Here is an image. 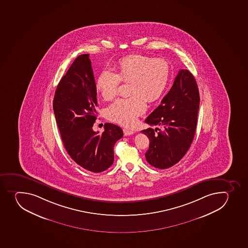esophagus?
<instances>
[{
    "mask_svg": "<svg viewBox=\"0 0 248 248\" xmlns=\"http://www.w3.org/2000/svg\"><path fill=\"white\" fill-rule=\"evenodd\" d=\"M123 132L124 135L125 137L130 136V135H132L134 133V132H133L132 130L127 129V128H124Z\"/></svg>",
    "mask_w": 248,
    "mask_h": 248,
    "instance_id": "1",
    "label": "esophagus"
}]
</instances>
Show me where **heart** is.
<instances>
[{
    "label": "heart",
    "instance_id": "obj_1",
    "mask_svg": "<svg viewBox=\"0 0 248 248\" xmlns=\"http://www.w3.org/2000/svg\"><path fill=\"white\" fill-rule=\"evenodd\" d=\"M170 76L171 67L166 60L143 54H132L121 59L117 63V74L109 70L102 71L96 86L105 100L116 96L121 81L130 83V96L111 104L107 108V117L124 126L134 124L138 116L146 111V100L156 101L164 94Z\"/></svg>",
    "mask_w": 248,
    "mask_h": 248
}]
</instances>
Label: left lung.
I'll list each match as a JSON object with an SVG mask.
<instances>
[{
    "mask_svg": "<svg viewBox=\"0 0 248 248\" xmlns=\"http://www.w3.org/2000/svg\"><path fill=\"white\" fill-rule=\"evenodd\" d=\"M199 103L194 76L188 70H181L170 92L145 120V123L162 130L149 127L141 131L149 139L145 157L152 166L160 170L172 167L186 154L195 134Z\"/></svg>",
    "mask_w": 248,
    "mask_h": 248,
    "instance_id": "1",
    "label": "left lung"
}]
</instances>
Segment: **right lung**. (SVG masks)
<instances>
[{
    "instance_id": "1",
    "label": "right lung",
    "mask_w": 248,
    "mask_h": 248,
    "mask_svg": "<svg viewBox=\"0 0 248 248\" xmlns=\"http://www.w3.org/2000/svg\"><path fill=\"white\" fill-rule=\"evenodd\" d=\"M96 94L89 54H81L58 84L53 108L67 154L83 169L100 172L113 164L114 145L123 131L111 123L104 124L103 133L93 131Z\"/></svg>"
}]
</instances>
